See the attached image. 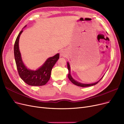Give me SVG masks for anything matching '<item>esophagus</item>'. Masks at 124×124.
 Returning a JSON list of instances; mask_svg holds the SVG:
<instances>
[{"instance_id": "34e87169", "label": "esophagus", "mask_w": 124, "mask_h": 124, "mask_svg": "<svg viewBox=\"0 0 124 124\" xmlns=\"http://www.w3.org/2000/svg\"><path fill=\"white\" fill-rule=\"evenodd\" d=\"M60 55L61 56H63V57H65L66 56V53L64 51H62L60 53Z\"/></svg>"}]
</instances>
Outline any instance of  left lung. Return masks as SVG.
Wrapping results in <instances>:
<instances>
[{
    "label": "left lung",
    "instance_id": "1",
    "mask_svg": "<svg viewBox=\"0 0 124 124\" xmlns=\"http://www.w3.org/2000/svg\"><path fill=\"white\" fill-rule=\"evenodd\" d=\"M67 68H68V71H69V73L68 74V78H69V79L70 80V81L73 84H74L75 85H78V86H79V87H90V86H92V85H96L97 84L100 80L102 78V77L101 78V79L99 80V81L96 82L95 83H94V84H82V83H80L77 81H75V80L74 79H73V78L71 77V75H70V65H69V64L68 63V62H67Z\"/></svg>",
    "mask_w": 124,
    "mask_h": 124
}]
</instances>
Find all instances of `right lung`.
Returning a JSON list of instances; mask_svg holds the SVG:
<instances>
[{
    "instance_id": "1",
    "label": "right lung",
    "mask_w": 124,
    "mask_h": 124,
    "mask_svg": "<svg viewBox=\"0 0 124 124\" xmlns=\"http://www.w3.org/2000/svg\"><path fill=\"white\" fill-rule=\"evenodd\" d=\"M23 30L18 35L14 45V56L19 76L24 82L32 86H41L46 85L49 81L53 67L59 58V54L50 57L41 67L35 71L27 68L23 64L19 48V40Z\"/></svg>"
}]
</instances>
